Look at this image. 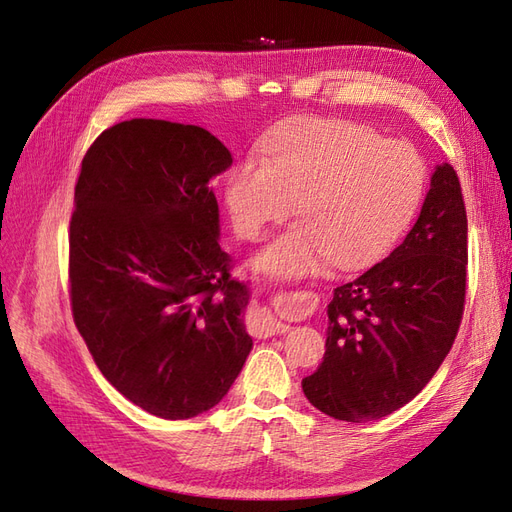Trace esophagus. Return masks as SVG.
I'll use <instances>...</instances> for the list:
<instances>
[{
    "instance_id": "esophagus-1",
    "label": "esophagus",
    "mask_w": 512,
    "mask_h": 512,
    "mask_svg": "<svg viewBox=\"0 0 512 512\" xmlns=\"http://www.w3.org/2000/svg\"><path fill=\"white\" fill-rule=\"evenodd\" d=\"M290 327L284 322H277L269 312H260L256 318V335L260 337H271V335H282Z\"/></svg>"
}]
</instances>
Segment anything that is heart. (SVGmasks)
Here are the masks:
<instances>
[{"mask_svg": "<svg viewBox=\"0 0 512 512\" xmlns=\"http://www.w3.org/2000/svg\"><path fill=\"white\" fill-rule=\"evenodd\" d=\"M427 188L416 147L384 138L363 123L301 117L260 138L226 177L235 232L256 241L297 211L303 220L256 256L271 275H307L337 260L365 265L408 228Z\"/></svg>", "mask_w": 512, "mask_h": 512, "instance_id": "heart-1", "label": "heart"}]
</instances>
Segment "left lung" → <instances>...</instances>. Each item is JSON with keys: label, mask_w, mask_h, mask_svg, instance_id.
<instances>
[{"label": "left lung", "mask_w": 512, "mask_h": 512, "mask_svg": "<svg viewBox=\"0 0 512 512\" xmlns=\"http://www.w3.org/2000/svg\"><path fill=\"white\" fill-rule=\"evenodd\" d=\"M468 215L451 164L431 175L421 215L382 262L333 290L324 361L303 378L337 421H376L425 389L466 305Z\"/></svg>", "instance_id": "obj_1"}]
</instances>
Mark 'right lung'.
Wrapping results in <instances>:
<instances>
[{"label":"right lung","instance_id":"1","mask_svg":"<svg viewBox=\"0 0 512 512\" xmlns=\"http://www.w3.org/2000/svg\"><path fill=\"white\" fill-rule=\"evenodd\" d=\"M232 164L211 132L164 119L104 130L85 153L70 218V305L102 376L145 412L211 410L254 342L247 286L230 277L209 179Z\"/></svg>","mask_w":512,"mask_h":512}]
</instances>
